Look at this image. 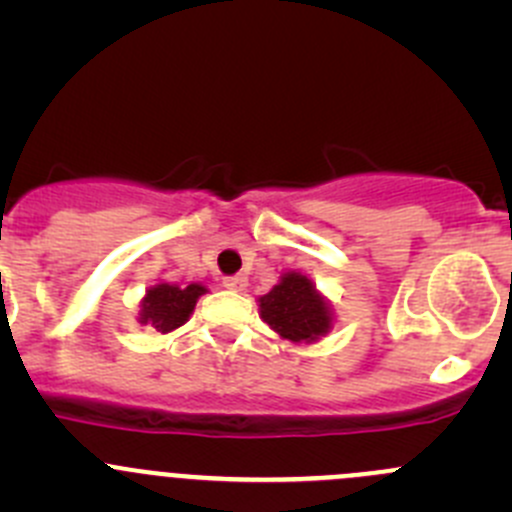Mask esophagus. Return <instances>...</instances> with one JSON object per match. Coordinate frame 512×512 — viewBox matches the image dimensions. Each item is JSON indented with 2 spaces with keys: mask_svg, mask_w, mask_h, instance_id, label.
<instances>
[{
  "mask_svg": "<svg viewBox=\"0 0 512 512\" xmlns=\"http://www.w3.org/2000/svg\"><path fill=\"white\" fill-rule=\"evenodd\" d=\"M223 287H225V289H230V292H242V289L247 287V277H245V275H232V277H225Z\"/></svg>",
  "mask_w": 512,
  "mask_h": 512,
  "instance_id": "esophagus-1",
  "label": "esophagus"
}]
</instances>
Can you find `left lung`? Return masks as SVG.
Wrapping results in <instances>:
<instances>
[{
	"mask_svg": "<svg viewBox=\"0 0 512 512\" xmlns=\"http://www.w3.org/2000/svg\"><path fill=\"white\" fill-rule=\"evenodd\" d=\"M260 314L282 339L317 342L332 329V309L307 275L287 272L280 285L260 297Z\"/></svg>",
	"mask_w": 512,
	"mask_h": 512,
	"instance_id": "obj_1",
	"label": "left lung"
}]
</instances>
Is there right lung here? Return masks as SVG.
Instances as JSON below:
<instances>
[{
    "label": "right lung",
    "mask_w": 512,
    "mask_h": 512,
    "mask_svg": "<svg viewBox=\"0 0 512 512\" xmlns=\"http://www.w3.org/2000/svg\"><path fill=\"white\" fill-rule=\"evenodd\" d=\"M205 292L208 289L198 285V282H193L188 287L168 285V282L153 285L146 292V297H143L138 322L148 324V327H153L160 334L173 332V329L183 327L188 322V317L195 309V302Z\"/></svg>",
    "instance_id": "add662e5"
}]
</instances>
